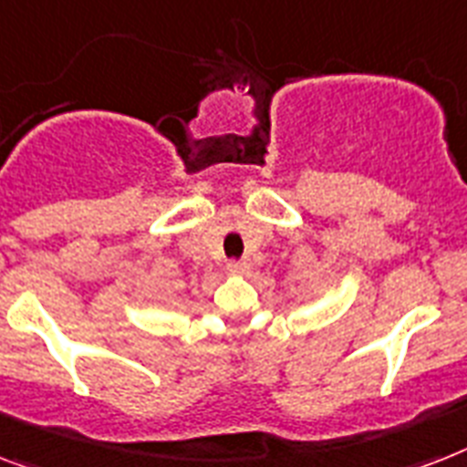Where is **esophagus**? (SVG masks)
Listing matches in <instances>:
<instances>
[{
	"label": "esophagus",
	"instance_id": "obj_1",
	"mask_svg": "<svg viewBox=\"0 0 467 467\" xmlns=\"http://www.w3.org/2000/svg\"><path fill=\"white\" fill-rule=\"evenodd\" d=\"M227 271H230V273H246V271H249V261H244V259L230 261V264H227Z\"/></svg>",
	"mask_w": 467,
	"mask_h": 467
}]
</instances>
